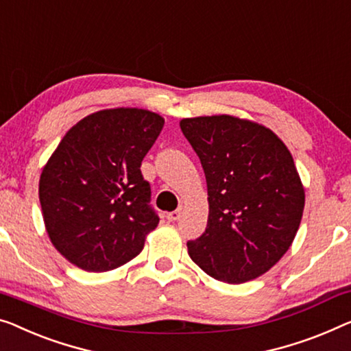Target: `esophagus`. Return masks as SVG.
I'll use <instances>...</instances> for the list:
<instances>
[{
	"label": "esophagus",
	"mask_w": 351,
	"mask_h": 351,
	"mask_svg": "<svg viewBox=\"0 0 351 351\" xmlns=\"http://www.w3.org/2000/svg\"><path fill=\"white\" fill-rule=\"evenodd\" d=\"M181 214H182V206L178 208L176 211H171V213L167 214V219H169L170 222H175V221H178V219L181 217Z\"/></svg>",
	"instance_id": "1"
}]
</instances>
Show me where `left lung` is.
Segmentation results:
<instances>
[{
	"mask_svg": "<svg viewBox=\"0 0 351 351\" xmlns=\"http://www.w3.org/2000/svg\"><path fill=\"white\" fill-rule=\"evenodd\" d=\"M184 137L206 176L205 233L189 257L214 279L243 284L290 249L304 211V187L285 143L258 123L230 114L184 118Z\"/></svg>",
	"mask_w": 351,
	"mask_h": 351,
	"instance_id": "obj_1",
	"label": "left lung"
}]
</instances>
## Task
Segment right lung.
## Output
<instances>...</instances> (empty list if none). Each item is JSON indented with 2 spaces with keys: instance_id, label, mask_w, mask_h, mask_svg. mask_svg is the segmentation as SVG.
Segmentation results:
<instances>
[{
  "instance_id": "1",
  "label": "right lung",
  "mask_w": 351,
  "mask_h": 351,
  "mask_svg": "<svg viewBox=\"0 0 351 351\" xmlns=\"http://www.w3.org/2000/svg\"><path fill=\"white\" fill-rule=\"evenodd\" d=\"M143 108H107L67 130L42 169L39 200L55 249L78 268L102 273L142 252L159 217L142 160L164 128Z\"/></svg>"
}]
</instances>
